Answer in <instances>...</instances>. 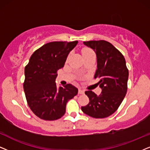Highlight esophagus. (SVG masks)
Wrapping results in <instances>:
<instances>
[{
    "instance_id": "esophagus-1",
    "label": "esophagus",
    "mask_w": 150,
    "mask_h": 150,
    "mask_svg": "<svg viewBox=\"0 0 150 150\" xmlns=\"http://www.w3.org/2000/svg\"><path fill=\"white\" fill-rule=\"evenodd\" d=\"M78 93L79 94H84V91L83 89H81V88H79L78 90Z\"/></svg>"
}]
</instances>
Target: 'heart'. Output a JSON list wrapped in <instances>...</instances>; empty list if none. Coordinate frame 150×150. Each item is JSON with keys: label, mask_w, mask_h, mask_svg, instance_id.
Returning a JSON list of instances; mask_svg holds the SVG:
<instances>
[{"label": "heart", "mask_w": 150, "mask_h": 150, "mask_svg": "<svg viewBox=\"0 0 150 150\" xmlns=\"http://www.w3.org/2000/svg\"><path fill=\"white\" fill-rule=\"evenodd\" d=\"M86 53H93V52L91 50V49L88 48H84L82 50V54H86Z\"/></svg>", "instance_id": "b5f03b06"}]
</instances>
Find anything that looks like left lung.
<instances>
[{
    "label": "left lung",
    "mask_w": 150,
    "mask_h": 150,
    "mask_svg": "<svg viewBox=\"0 0 150 150\" xmlns=\"http://www.w3.org/2000/svg\"><path fill=\"white\" fill-rule=\"evenodd\" d=\"M97 56V70L94 78H100L102 93L97 96L92 91L85 94L89 98L86 106L81 107L85 114L95 118H104L118 109L127 91L129 71L125 59L111 43L104 40L84 41Z\"/></svg>",
    "instance_id": "8db88e82"
}]
</instances>
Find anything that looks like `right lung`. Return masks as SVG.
Masks as SVG:
<instances>
[{
	"instance_id": "add662e5",
	"label": "right lung",
	"mask_w": 150,
	"mask_h": 150,
	"mask_svg": "<svg viewBox=\"0 0 150 150\" xmlns=\"http://www.w3.org/2000/svg\"><path fill=\"white\" fill-rule=\"evenodd\" d=\"M77 41H53L35 51L25 68L23 89L32 111L45 120L59 119L66 113L68 101L78 89L71 84L56 86L57 72L64 67L69 52Z\"/></svg>"
}]
</instances>
